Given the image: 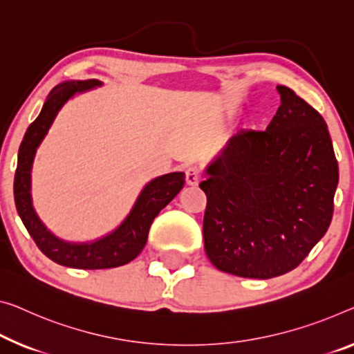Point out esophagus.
Masks as SVG:
<instances>
[{"label":"esophagus","instance_id":"34e87169","mask_svg":"<svg viewBox=\"0 0 354 354\" xmlns=\"http://www.w3.org/2000/svg\"><path fill=\"white\" fill-rule=\"evenodd\" d=\"M185 182H187L188 187H198V183L201 182L198 167H188L187 172H185Z\"/></svg>","mask_w":354,"mask_h":354}]
</instances>
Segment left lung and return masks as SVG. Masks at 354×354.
I'll return each mask as SVG.
<instances>
[{
    "instance_id": "obj_1",
    "label": "left lung",
    "mask_w": 354,
    "mask_h": 354,
    "mask_svg": "<svg viewBox=\"0 0 354 354\" xmlns=\"http://www.w3.org/2000/svg\"><path fill=\"white\" fill-rule=\"evenodd\" d=\"M266 131H239L205 167L204 248L218 270L272 279L296 269L333 220L339 183L324 118L288 86Z\"/></svg>"
}]
</instances>
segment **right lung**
Returning a JSON list of instances; mask_svg holds the SVG:
<instances>
[{"instance_id":"add662e5","label":"right lung","mask_w":354,"mask_h":354,"mask_svg":"<svg viewBox=\"0 0 354 354\" xmlns=\"http://www.w3.org/2000/svg\"><path fill=\"white\" fill-rule=\"evenodd\" d=\"M101 85L102 82L97 79L66 80L48 93L41 113L30 124L21 140L14 177L15 207L37 248L53 263L74 269H111L133 261L145 247L155 216L180 193L185 183L183 172L165 174L150 180L139 193L127 218L112 232L96 241L68 242L47 230L32 207L31 198V169L36 151L58 112L71 97Z\"/></svg>"}]
</instances>
